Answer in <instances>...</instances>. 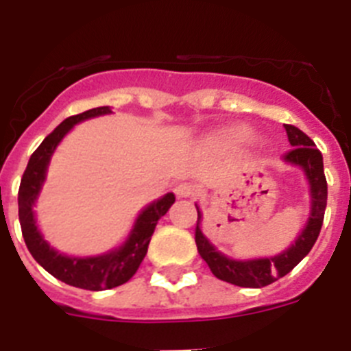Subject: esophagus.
<instances>
[{
    "label": "esophagus",
    "instance_id": "obj_1",
    "mask_svg": "<svg viewBox=\"0 0 351 351\" xmlns=\"http://www.w3.org/2000/svg\"><path fill=\"white\" fill-rule=\"evenodd\" d=\"M173 191H176L179 198H190L197 193V186L191 184V182H179Z\"/></svg>",
    "mask_w": 351,
    "mask_h": 351
}]
</instances>
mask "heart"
Segmentation results:
<instances>
[{
  "label": "heart",
  "mask_w": 351,
  "mask_h": 351,
  "mask_svg": "<svg viewBox=\"0 0 351 351\" xmlns=\"http://www.w3.org/2000/svg\"><path fill=\"white\" fill-rule=\"evenodd\" d=\"M216 142L223 147L239 149L244 145H250L255 142V135L244 126H234V128H226L221 133H218Z\"/></svg>",
  "instance_id": "1"
}]
</instances>
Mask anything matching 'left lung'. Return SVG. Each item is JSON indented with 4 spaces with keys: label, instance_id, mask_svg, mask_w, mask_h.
Here are the masks:
<instances>
[{
    "label": "left lung",
    "instance_id": "1",
    "mask_svg": "<svg viewBox=\"0 0 351 351\" xmlns=\"http://www.w3.org/2000/svg\"><path fill=\"white\" fill-rule=\"evenodd\" d=\"M285 130H287L288 142L293 147L283 156L285 161L290 165L300 167L308 178L309 188H311V213H309L308 223L299 237L295 239V244H291L280 255L269 256V258L232 260L223 255L221 251L216 250L209 243V239L202 234L200 230L202 214L197 207L198 218L197 228H195L197 250L209 265L210 272L218 280L226 281V283L243 288H262L274 283L280 278L287 276L304 256L308 255L322 230L325 207H327V179L324 173V158H322L320 151L315 147V142L302 130L291 125H285Z\"/></svg>",
    "mask_w": 351,
    "mask_h": 351
}]
</instances>
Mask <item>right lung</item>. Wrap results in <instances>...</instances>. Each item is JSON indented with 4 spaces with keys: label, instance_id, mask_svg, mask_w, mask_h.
<instances>
[{
    "label": "right lung",
    "instance_id": "add662e5",
    "mask_svg": "<svg viewBox=\"0 0 351 351\" xmlns=\"http://www.w3.org/2000/svg\"><path fill=\"white\" fill-rule=\"evenodd\" d=\"M110 112L112 110L108 107H96L82 114H77V116L66 117L54 132L43 138L38 149L31 154L23 179H21V186H19V221L23 228L24 243L33 258L49 274H52L63 283L93 291L119 287L137 272L138 265L147 253L149 241H151V235L154 234L158 219L165 216L170 206L176 202L173 193H167L165 197L158 198L156 202L149 204L138 214L137 221L133 225L125 244H121L117 250L108 251L105 255L88 256V258L61 255L60 251L49 246L47 241L42 237L38 226H36L33 206L42 190L49 161H51L56 147L63 141L64 135L73 128V125L89 119V117L104 116V114Z\"/></svg>",
    "mask_w": 351,
    "mask_h": 351
}]
</instances>
